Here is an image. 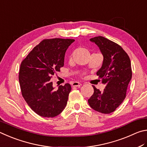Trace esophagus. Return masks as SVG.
I'll return each mask as SVG.
<instances>
[{
	"instance_id": "esophagus-1",
	"label": "esophagus",
	"mask_w": 147,
	"mask_h": 147,
	"mask_svg": "<svg viewBox=\"0 0 147 147\" xmlns=\"http://www.w3.org/2000/svg\"><path fill=\"white\" fill-rule=\"evenodd\" d=\"M81 85H82L81 83H79V82H77V81L74 82V83H72V86H76V87H79H79H80Z\"/></svg>"
}]
</instances>
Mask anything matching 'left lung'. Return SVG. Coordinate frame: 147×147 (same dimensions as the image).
I'll list each match as a JSON object with an SVG mask.
<instances>
[{
	"label": "left lung",
	"instance_id": "8db88e82",
	"mask_svg": "<svg viewBox=\"0 0 147 147\" xmlns=\"http://www.w3.org/2000/svg\"><path fill=\"white\" fill-rule=\"evenodd\" d=\"M90 40L98 46L103 55L101 68L97 75L106 84L103 92L92 86L94 92L88 100L92 109L102 114H110L122 103L132 79L131 63L128 54L113 41L98 36Z\"/></svg>",
	"mask_w": 147,
	"mask_h": 147
}]
</instances>
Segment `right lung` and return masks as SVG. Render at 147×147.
<instances>
[{
  "label": "right lung",
  "mask_w": 147,
  "mask_h": 147,
  "mask_svg": "<svg viewBox=\"0 0 147 147\" xmlns=\"http://www.w3.org/2000/svg\"><path fill=\"white\" fill-rule=\"evenodd\" d=\"M74 39H45L30 51L20 64L19 80L22 97L36 114L54 117L65 109L71 86L54 90L51 78L64 66V55Z\"/></svg>",
  "instance_id": "obj_1"
}]
</instances>
